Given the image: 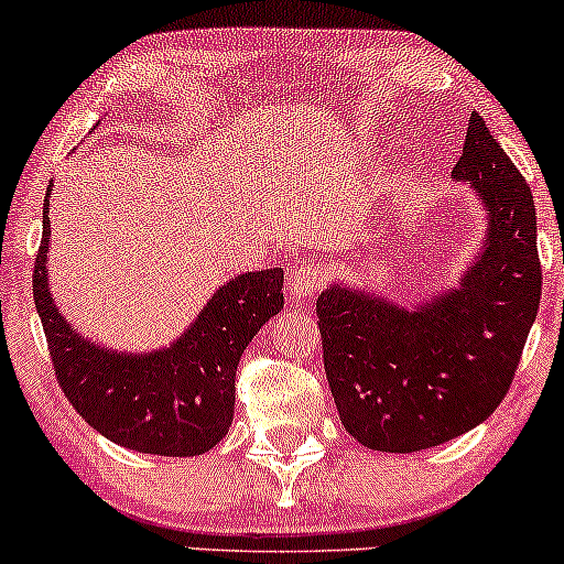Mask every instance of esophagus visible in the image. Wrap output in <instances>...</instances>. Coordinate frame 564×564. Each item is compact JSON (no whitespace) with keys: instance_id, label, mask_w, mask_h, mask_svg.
<instances>
[{"instance_id":"esophagus-1","label":"esophagus","mask_w":564,"mask_h":564,"mask_svg":"<svg viewBox=\"0 0 564 564\" xmlns=\"http://www.w3.org/2000/svg\"><path fill=\"white\" fill-rule=\"evenodd\" d=\"M328 281V268L323 262L302 260L291 268L286 278V289L294 300H310L315 291H321Z\"/></svg>"}]
</instances>
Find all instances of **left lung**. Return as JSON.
<instances>
[{
	"mask_svg": "<svg viewBox=\"0 0 564 564\" xmlns=\"http://www.w3.org/2000/svg\"><path fill=\"white\" fill-rule=\"evenodd\" d=\"M451 177L475 187L488 217L456 289L403 307L332 283L315 302L336 411L371 451H424L482 424L509 392L539 313L533 193L480 113Z\"/></svg>",
	"mask_w": 564,
	"mask_h": 564,
	"instance_id": "left-lung-1",
	"label": "left lung"
}]
</instances>
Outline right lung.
Segmentation results:
<instances>
[{
    "mask_svg": "<svg viewBox=\"0 0 564 564\" xmlns=\"http://www.w3.org/2000/svg\"><path fill=\"white\" fill-rule=\"evenodd\" d=\"M50 191L34 262V302L55 377L93 430L129 451L198 456L228 435L236 368L254 334L281 313L283 270L243 273L217 289L170 347L119 352L76 334L50 294Z\"/></svg>",
    "mask_w": 564,
    "mask_h": 564,
    "instance_id": "obj_1",
    "label": "right lung"
}]
</instances>
